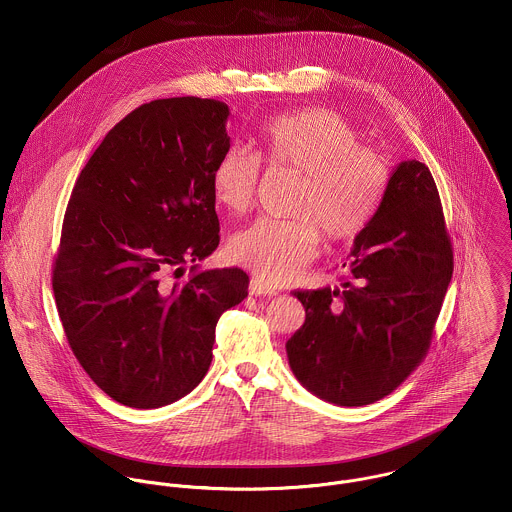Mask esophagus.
<instances>
[{
	"instance_id": "34e87169",
	"label": "esophagus",
	"mask_w": 512,
	"mask_h": 512,
	"mask_svg": "<svg viewBox=\"0 0 512 512\" xmlns=\"http://www.w3.org/2000/svg\"><path fill=\"white\" fill-rule=\"evenodd\" d=\"M248 292L250 295H276L278 290L272 288L268 282H264L262 278H252L250 280V286H248Z\"/></svg>"
}]
</instances>
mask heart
Returning a JSON list of instances; mask_svg holds the SVG:
<instances>
[{"label":"heart","instance_id":"heart-1","mask_svg":"<svg viewBox=\"0 0 512 512\" xmlns=\"http://www.w3.org/2000/svg\"><path fill=\"white\" fill-rule=\"evenodd\" d=\"M260 158L250 149L228 147L211 171L215 203L244 215L256 197L260 159L299 175L292 215L258 219L228 240V256L270 284L293 280L315 256L319 232L327 244L361 236L380 211L390 171L359 132L329 108H303L266 122Z\"/></svg>","mask_w":512,"mask_h":512}]
</instances>
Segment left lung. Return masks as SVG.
<instances>
[{"label": "left lung", "mask_w": 512, "mask_h": 512, "mask_svg": "<svg viewBox=\"0 0 512 512\" xmlns=\"http://www.w3.org/2000/svg\"><path fill=\"white\" fill-rule=\"evenodd\" d=\"M451 274L436 181L426 163L402 161L355 238L341 288L293 292L305 307L286 343L295 378L337 406L388 396L426 359Z\"/></svg>", "instance_id": "obj_1"}]
</instances>
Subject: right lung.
<instances>
[{
	"label": "right lung",
	"instance_id": "obj_1",
	"mask_svg": "<svg viewBox=\"0 0 512 512\" xmlns=\"http://www.w3.org/2000/svg\"><path fill=\"white\" fill-rule=\"evenodd\" d=\"M228 106L181 96L142 104L96 147L74 183L53 292L76 361L112 400L159 408L213 361L219 317L248 295L240 268L191 274L219 246L211 171Z\"/></svg>",
	"mask_w": 512,
	"mask_h": 512
}]
</instances>
